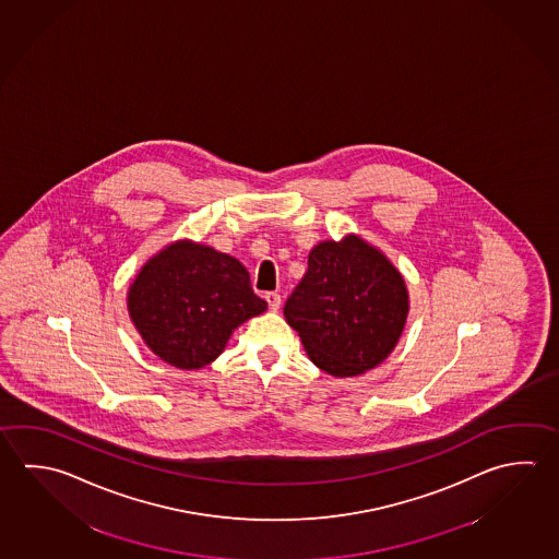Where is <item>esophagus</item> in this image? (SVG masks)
<instances>
[{
    "instance_id": "obj_1",
    "label": "esophagus",
    "mask_w": 559,
    "mask_h": 559,
    "mask_svg": "<svg viewBox=\"0 0 559 559\" xmlns=\"http://www.w3.org/2000/svg\"><path fill=\"white\" fill-rule=\"evenodd\" d=\"M265 301H267V307H270L272 311H277L280 305H282V295L277 294V292H267V294H265Z\"/></svg>"
}]
</instances>
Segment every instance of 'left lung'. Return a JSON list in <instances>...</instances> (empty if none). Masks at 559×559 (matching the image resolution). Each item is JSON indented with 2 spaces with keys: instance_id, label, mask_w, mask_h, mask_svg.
Listing matches in <instances>:
<instances>
[{
  "instance_id": "8db88e82",
  "label": "left lung",
  "mask_w": 559,
  "mask_h": 559,
  "mask_svg": "<svg viewBox=\"0 0 559 559\" xmlns=\"http://www.w3.org/2000/svg\"><path fill=\"white\" fill-rule=\"evenodd\" d=\"M284 316L326 374H362L394 350L404 331L406 282L386 255L358 236L326 240L311 250Z\"/></svg>"
}]
</instances>
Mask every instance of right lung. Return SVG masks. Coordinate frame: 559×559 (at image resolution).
<instances>
[{
    "mask_svg": "<svg viewBox=\"0 0 559 559\" xmlns=\"http://www.w3.org/2000/svg\"><path fill=\"white\" fill-rule=\"evenodd\" d=\"M128 309L145 345L165 362L197 370L221 355L234 329L267 309L233 255L171 243L130 285Z\"/></svg>",
    "mask_w": 559,
    "mask_h": 559,
    "instance_id": "1",
    "label": "right lung"
}]
</instances>
